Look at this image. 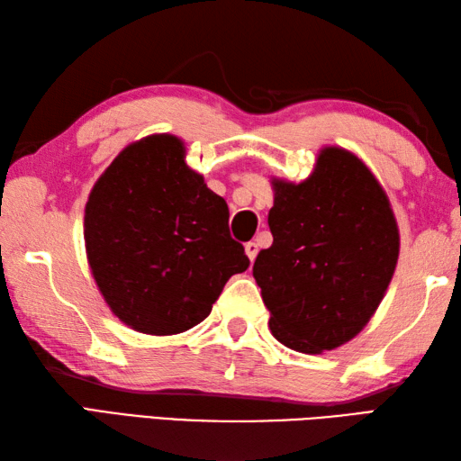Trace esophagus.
I'll return each instance as SVG.
<instances>
[{
    "mask_svg": "<svg viewBox=\"0 0 461 461\" xmlns=\"http://www.w3.org/2000/svg\"><path fill=\"white\" fill-rule=\"evenodd\" d=\"M246 256L249 258L251 263H253V259L258 258V243L256 241H248L246 243Z\"/></svg>",
    "mask_w": 461,
    "mask_h": 461,
    "instance_id": "obj_1",
    "label": "esophagus"
}]
</instances>
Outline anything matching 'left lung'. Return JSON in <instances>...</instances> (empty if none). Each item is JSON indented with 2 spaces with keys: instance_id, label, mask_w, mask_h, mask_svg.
Returning a JSON list of instances; mask_svg holds the SVG:
<instances>
[{
  "instance_id": "8db88e82",
  "label": "left lung",
  "mask_w": 461,
  "mask_h": 461,
  "mask_svg": "<svg viewBox=\"0 0 461 461\" xmlns=\"http://www.w3.org/2000/svg\"><path fill=\"white\" fill-rule=\"evenodd\" d=\"M271 248L253 277L281 345L317 355L357 337L375 315L398 261L384 190L357 156L325 149L301 184L273 180Z\"/></svg>"
}]
</instances>
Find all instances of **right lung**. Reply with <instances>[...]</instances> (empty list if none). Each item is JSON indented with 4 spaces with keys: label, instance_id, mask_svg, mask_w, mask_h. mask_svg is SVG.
I'll use <instances>...</instances> for the list:
<instances>
[{
    "label": "right lung",
    "instance_id": "1",
    "mask_svg": "<svg viewBox=\"0 0 461 461\" xmlns=\"http://www.w3.org/2000/svg\"><path fill=\"white\" fill-rule=\"evenodd\" d=\"M230 210L154 134L116 156L85 208L89 266L113 312L146 335H176L210 315L225 283L249 267Z\"/></svg>",
    "mask_w": 461,
    "mask_h": 461
}]
</instances>
